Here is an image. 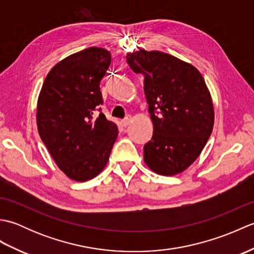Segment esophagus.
Returning a JSON list of instances; mask_svg holds the SVG:
<instances>
[{
	"label": "esophagus",
	"mask_w": 254,
	"mask_h": 254,
	"mask_svg": "<svg viewBox=\"0 0 254 254\" xmlns=\"http://www.w3.org/2000/svg\"><path fill=\"white\" fill-rule=\"evenodd\" d=\"M131 116H127V117H126V118H124L123 119V120L121 121V124H122V126L123 127H127L128 126V124H130V122H131Z\"/></svg>",
	"instance_id": "esophagus-1"
}]
</instances>
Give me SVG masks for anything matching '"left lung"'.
I'll list each match as a JSON object with an SVG mask.
<instances>
[{
  "label": "left lung",
  "instance_id": "8db88e82",
  "mask_svg": "<svg viewBox=\"0 0 254 254\" xmlns=\"http://www.w3.org/2000/svg\"><path fill=\"white\" fill-rule=\"evenodd\" d=\"M132 71L144 76V93L154 131L144 145V161L158 175L185 171L201 154L214 127L212 97L202 74L168 53H127Z\"/></svg>",
  "mask_w": 254,
  "mask_h": 254
}]
</instances>
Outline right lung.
Instances as JSON below:
<instances>
[{
  "label": "right lung",
  "mask_w": 254,
  "mask_h": 254,
  "mask_svg": "<svg viewBox=\"0 0 254 254\" xmlns=\"http://www.w3.org/2000/svg\"><path fill=\"white\" fill-rule=\"evenodd\" d=\"M110 63L104 48L74 53L51 68L38 97L39 135L59 168L75 181L104 170L118 136L116 123L102 112L95 116L104 102L99 84Z\"/></svg>",
  "instance_id": "add662e5"
}]
</instances>
